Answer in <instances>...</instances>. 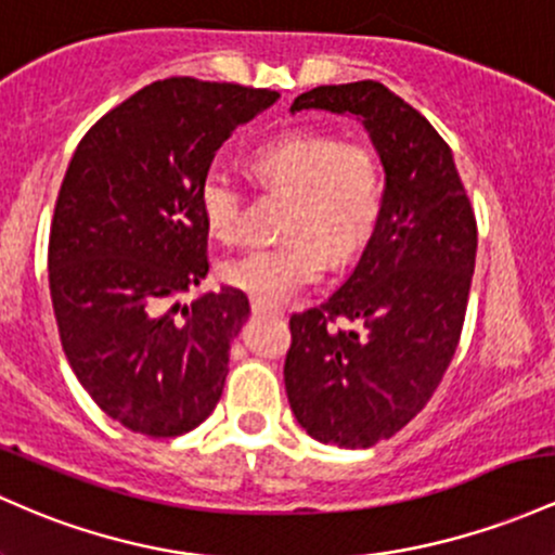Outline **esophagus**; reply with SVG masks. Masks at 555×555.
<instances>
[{
    "mask_svg": "<svg viewBox=\"0 0 555 555\" xmlns=\"http://www.w3.org/2000/svg\"><path fill=\"white\" fill-rule=\"evenodd\" d=\"M249 308H253L255 315H271V319H284V310L282 308L266 306V302H260V300L249 302Z\"/></svg>",
    "mask_w": 555,
    "mask_h": 555,
    "instance_id": "34e87169",
    "label": "esophagus"
}]
</instances>
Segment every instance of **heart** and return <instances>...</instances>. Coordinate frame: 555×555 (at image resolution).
<instances>
[{"label":"heart","mask_w":555,"mask_h":555,"mask_svg":"<svg viewBox=\"0 0 555 555\" xmlns=\"http://www.w3.org/2000/svg\"><path fill=\"white\" fill-rule=\"evenodd\" d=\"M249 170L268 189L289 194L284 236L221 263V279L266 306H282L324 276L328 258L345 263L366 247L385 210V173L363 142H339L324 131L292 129L249 155ZM205 227L221 242L245 234V197L223 170L199 184Z\"/></svg>","instance_id":"b5f03b06"}]
</instances>
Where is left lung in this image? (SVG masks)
Returning <instances> with one entry per match:
<instances>
[{"mask_svg":"<svg viewBox=\"0 0 555 555\" xmlns=\"http://www.w3.org/2000/svg\"><path fill=\"white\" fill-rule=\"evenodd\" d=\"M310 107L363 120L385 166V210L343 287L289 319L284 385L313 440L371 448L429 403L453 361L477 218L446 139L385 83L315 87L292 102V113Z\"/></svg>","mask_w":555,"mask_h":555,"instance_id":"obj_1","label":"left lung"}]
</instances>
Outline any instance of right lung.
Returning <instances> with one entry per match:
<instances>
[{"label": "right lung", "mask_w": 555, "mask_h": 555, "mask_svg": "<svg viewBox=\"0 0 555 555\" xmlns=\"http://www.w3.org/2000/svg\"><path fill=\"white\" fill-rule=\"evenodd\" d=\"M276 91L176 76L139 89L78 142L50 229V295L73 374L113 422L179 437L210 416L249 315L208 273L199 184L236 126Z\"/></svg>", "instance_id": "1"}]
</instances>
